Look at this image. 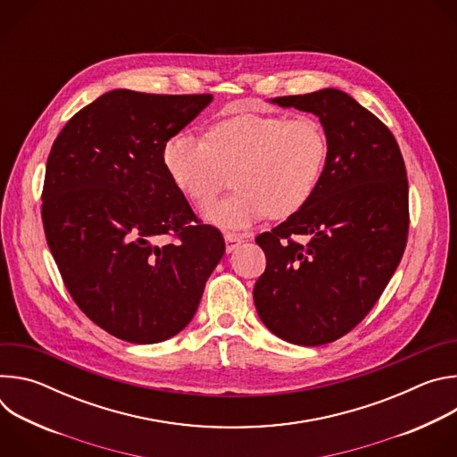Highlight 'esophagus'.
<instances>
[{"label": "esophagus", "instance_id": "obj_1", "mask_svg": "<svg viewBox=\"0 0 457 457\" xmlns=\"http://www.w3.org/2000/svg\"><path fill=\"white\" fill-rule=\"evenodd\" d=\"M224 240H226V251H228V253H233V251L244 242V237H242V235H237V233H226V235H224Z\"/></svg>", "mask_w": 457, "mask_h": 457}]
</instances>
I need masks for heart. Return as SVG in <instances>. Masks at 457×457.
Instances as JSON below:
<instances>
[{"mask_svg":"<svg viewBox=\"0 0 457 457\" xmlns=\"http://www.w3.org/2000/svg\"><path fill=\"white\" fill-rule=\"evenodd\" d=\"M328 137L312 117L240 113L215 122L208 141L173 134L161 157L173 186L193 203H206L235 170L238 187L203 208V217L224 229L245 228L266 215L287 219L314 195L325 162Z\"/></svg>","mask_w":457,"mask_h":457,"instance_id":"b5f03b06","label":"heart"}]
</instances>
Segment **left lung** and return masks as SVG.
Returning <instances> with one entry per match:
<instances>
[{"label":"left lung","instance_id":"obj_1","mask_svg":"<svg viewBox=\"0 0 457 457\" xmlns=\"http://www.w3.org/2000/svg\"><path fill=\"white\" fill-rule=\"evenodd\" d=\"M270 103L314 113L329 154L311 201L256 237L268 266L253 289L254 307L266 328L289 344H331L365 318L403 256L405 162L390 129L342 90ZM295 234L308 242L291 241Z\"/></svg>","mask_w":457,"mask_h":457}]
</instances>
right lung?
Returning <instances> with one entry per match:
<instances>
[{
    "label": "right lung",
    "instance_id": "add662e5",
    "mask_svg": "<svg viewBox=\"0 0 457 457\" xmlns=\"http://www.w3.org/2000/svg\"><path fill=\"white\" fill-rule=\"evenodd\" d=\"M212 101L117 88L79 110L52 145L41 210L50 253L79 309L124 342L180 333L226 251L161 157ZM166 234L178 242L159 245Z\"/></svg>",
    "mask_w": 457,
    "mask_h": 457
}]
</instances>
